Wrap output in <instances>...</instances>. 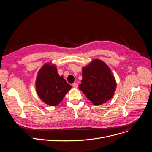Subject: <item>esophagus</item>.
Returning <instances> with one entry per match:
<instances>
[{"mask_svg": "<svg viewBox=\"0 0 152 152\" xmlns=\"http://www.w3.org/2000/svg\"><path fill=\"white\" fill-rule=\"evenodd\" d=\"M72 85H73V87H74V88H77V87H78V83H76V82L73 83Z\"/></svg>", "mask_w": 152, "mask_h": 152, "instance_id": "obj_1", "label": "esophagus"}]
</instances>
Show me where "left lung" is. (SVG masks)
Segmentation results:
<instances>
[{
    "label": "left lung",
    "mask_w": 152,
    "mask_h": 152,
    "mask_svg": "<svg viewBox=\"0 0 152 152\" xmlns=\"http://www.w3.org/2000/svg\"><path fill=\"white\" fill-rule=\"evenodd\" d=\"M79 88L94 104L99 105L112 98L116 89V82L107 65L96 59L83 68Z\"/></svg>",
    "instance_id": "8db88e82"
}]
</instances>
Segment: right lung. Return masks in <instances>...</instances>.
<instances>
[{"label": "right lung", "mask_w": 152, "mask_h": 152, "mask_svg": "<svg viewBox=\"0 0 152 152\" xmlns=\"http://www.w3.org/2000/svg\"><path fill=\"white\" fill-rule=\"evenodd\" d=\"M35 86L39 98L50 106L58 104L72 88L62 76H59L56 66L49 63L38 72Z\"/></svg>", "instance_id": "1"}]
</instances>
